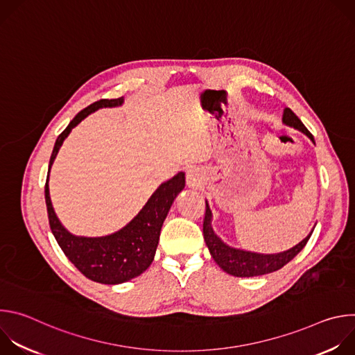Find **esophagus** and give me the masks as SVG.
<instances>
[{
	"instance_id": "1",
	"label": "esophagus",
	"mask_w": 355,
	"mask_h": 355,
	"mask_svg": "<svg viewBox=\"0 0 355 355\" xmlns=\"http://www.w3.org/2000/svg\"><path fill=\"white\" fill-rule=\"evenodd\" d=\"M202 182V175L196 168H191L187 171V185L192 189H196L200 187Z\"/></svg>"
}]
</instances>
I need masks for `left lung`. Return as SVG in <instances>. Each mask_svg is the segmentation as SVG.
Wrapping results in <instances>:
<instances>
[{
	"label": "left lung",
	"instance_id": "8db88e82",
	"mask_svg": "<svg viewBox=\"0 0 355 355\" xmlns=\"http://www.w3.org/2000/svg\"><path fill=\"white\" fill-rule=\"evenodd\" d=\"M282 123L286 126H291L303 135H306L313 143L315 139L312 133L302 123V121L289 110H284L282 115ZM315 229V227H313ZM313 230L303 239L296 245L279 251L272 252V254H264V252H256V251H247L243 248H236L229 244H226L214 230L212 227V211L209 208V204L207 200V212L204 219V239L209 248V252L215 263L227 274L233 277H259L266 275L274 271H278L285 264H288L297 252L306 245L308 240L311 239Z\"/></svg>",
	"mask_w": 355,
	"mask_h": 355
}]
</instances>
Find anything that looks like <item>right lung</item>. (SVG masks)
I'll use <instances>...</instances> for the list:
<instances>
[{
    "mask_svg": "<svg viewBox=\"0 0 355 355\" xmlns=\"http://www.w3.org/2000/svg\"><path fill=\"white\" fill-rule=\"evenodd\" d=\"M125 103L123 96L115 99H99L81 112H78L69 126L58 137L52 157L49 162V171L59 150L83 119L101 108H116ZM185 187V173L180 171L171 180L159 185L151 193L140 212L122 229L101 237H85L70 233L59 220L49 192V177L44 187V199L49 215V225L66 257L88 279L116 285L130 281L143 274L155 260L160 232L167 214L177 195Z\"/></svg>",
    "mask_w": 355,
    "mask_h": 355,
    "instance_id": "1",
    "label": "right lung"
}]
</instances>
